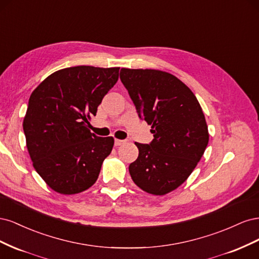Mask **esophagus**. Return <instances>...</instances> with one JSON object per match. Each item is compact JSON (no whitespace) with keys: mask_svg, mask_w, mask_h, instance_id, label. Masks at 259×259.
I'll return each instance as SVG.
<instances>
[{"mask_svg":"<svg viewBox=\"0 0 259 259\" xmlns=\"http://www.w3.org/2000/svg\"><path fill=\"white\" fill-rule=\"evenodd\" d=\"M126 142H125V140H120V139H115L114 140V145L116 146V147H119V146H121V145H123V144H125Z\"/></svg>","mask_w":259,"mask_h":259,"instance_id":"1","label":"esophagus"}]
</instances>
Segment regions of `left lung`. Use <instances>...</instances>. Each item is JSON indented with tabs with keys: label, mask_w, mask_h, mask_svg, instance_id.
Instances as JSON below:
<instances>
[{
	"label": "left lung",
	"mask_w": 259,
	"mask_h": 259,
	"mask_svg": "<svg viewBox=\"0 0 259 259\" xmlns=\"http://www.w3.org/2000/svg\"><path fill=\"white\" fill-rule=\"evenodd\" d=\"M120 79L153 134L150 145L135 143L139 154L130 164L131 177L142 190L164 195L186 182L205 151L204 113L191 90L173 74L122 68Z\"/></svg>",
	"instance_id": "obj_1"
}]
</instances>
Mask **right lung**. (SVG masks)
Returning <instances> with one entry per match:
<instances>
[{
  "mask_svg": "<svg viewBox=\"0 0 259 259\" xmlns=\"http://www.w3.org/2000/svg\"><path fill=\"white\" fill-rule=\"evenodd\" d=\"M120 68L77 66L58 70L37 86L23 119L34 169L54 191L75 194L96 183L111 153L113 137H97L88 127Z\"/></svg>",
  "mask_w": 259,
  "mask_h": 259,
  "instance_id": "1",
  "label": "right lung"
}]
</instances>
